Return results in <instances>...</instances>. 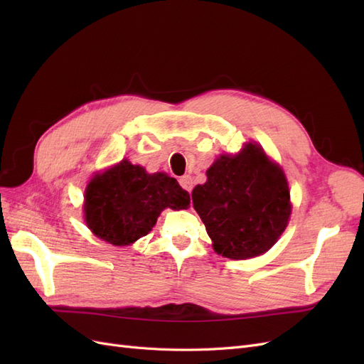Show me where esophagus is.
I'll return each mask as SVG.
<instances>
[{
    "label": "esophagus",
    "instance_id": "esophagus-1",
    "mask_svg": "<svg viewBox=\"0 0 364 364\" xmlns=\"http://www.w3.org/2000/svg\"><path fill=\"white\" fill-rule=\"evenodd\" d=\"M179 183H181V186H182L185 191L190 193L193 190V178H191V176H188V174L182 176V178L179 179Z\"/></svg>",
    "mask_w": 364,
    "mask_h": 364
}]
</instances>
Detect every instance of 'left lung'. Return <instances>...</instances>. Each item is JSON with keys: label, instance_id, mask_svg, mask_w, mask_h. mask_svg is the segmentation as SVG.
Wrapping results in <instances>:
<instances>
[{"label": "left lung", "instance_id": "obj_1", "mask_svg": "<svg viewBox=\"0 0 364 364\" xmlns=\"http://www.w3.org/2000/svg\"><path fill=\"white\" fill-rule=\"evenodd\" d=\"M193 190V205L222 257L262 255L289 225V182L282 168L258 144L247 142L237 155H222Z\"/></svg>", "mask_w": 364, "mask_h": 364}]
</instances>
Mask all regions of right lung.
<instances>
[{"mask_svg": "<svg viewBox=\"0 0 364 364\" xmlns=\"http://www.w3.org/2000/svg\"><path fill=\"white\" fill-rule=\"evenodd\" d=\"M190 194L165 173L149 174L127 159L95 174L85 191V222L92 234L114 246L147 235L165 208L185 209Z\"/></svg>", "mask_w": 364, "mask_h": 364, "instance_id": "add662e5", "label": "right lung"}]
</instances>
